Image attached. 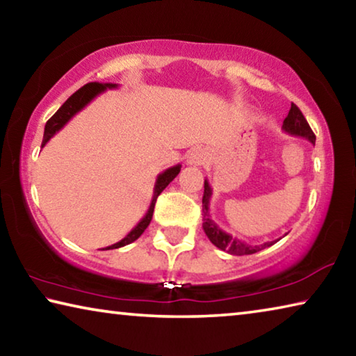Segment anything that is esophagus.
Listing matches in <instances>:
<instances>
[{
    "instance_id": "34e87169",
    "label": "esophagus",
    "mask_w": 356,
    "mask_h": 356,
    "mask_svg": "<svg viewBox=\"0 0 356 356\" xmlns=\"http://www.w3.org/2000/svg\"><path fill=\"white\" fill-rule=\"evenodd\" d=\"M207 161V152L204 149H193L186 155V165L191 166H202Z\"/></svg>"
}]
</instances>
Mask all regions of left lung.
I'll list each match as a JSON object with an SVG mask.
<instances>
[{
	"label": "left lung",
	"mask_w": 356,
	"mask_h": 356,
	"mask_svg": "<svg viewBox=\"0 0 356 356\" xmlns=\"http://www.w3.org/2000/svg\"><path fill=\"white\" fill-rule=\"evenodd\" d=\"M282 130L289 135L301 136L305 138V140H308L309 143L316 144V135L312 134L308 120L305 119L303 113L300 111V108L297 105L293 104L291 105L287 118L284 119V122H282ZM210 197H212V188H210V185L206 179L204 180V196H202V215H204L202 227H204V232H206V236L209 237L210 242L216 246V248H220L234 256H245V254H254L257 251L268 248V246L275 245L280 240L278 238L275 240V242H265L262 245H250V243L242 242V240H238L237 237H232L231 234L222 231V229L212 220V216H210V212H209Z\"/></svg>",
	"instance_id": "8db88e82"
}]
</instances>
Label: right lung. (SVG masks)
Returning a JSON list of instances; mask_svg holds the SVG:
<instances>
[{
  "mask_svg": "<svg viewBox=\"0 0 356 356\" xmlns=\"http://www.w3.org/2000/svg\"><path fill=\"white\" fill-rule=\"evenodd\" d=\"M116 88H118L116 83H88V84H84L83 88L78 89L75 94H72L70 97L64 102L63 106L59 108V110L47 120L45 130H44V140H42V147H44L45 144L50 141L51 138L55 136L72 118L75 116L76 113H80L84 106H86L88 104H91V102L97 97L99 94L105 92L106 89H116ZM180 168H182L180 165L171 166L156 176L155 186H154V196H152V201H150V206L147 209L146 215L143 216L141 221L138 222V225L131 229V231L122 240H120V242L114 243L111 246H106L105 250H116V248H120V246H125L131 242H135V240L140 237L144 231H146V227L149 226L150 220H152L156 197H159L160 193L172 182L174 177H176L180 172Z\"/></svg>",
  "mask_w": 356,
  "mask_h": 356,
  "instance_id": "1",
  "label": "right lung"
}]
</instances>
